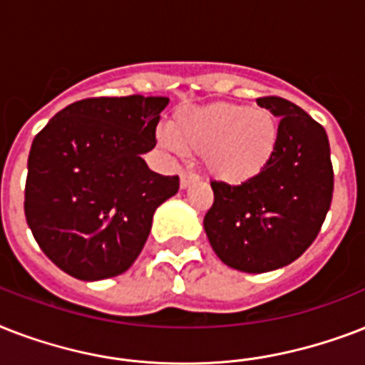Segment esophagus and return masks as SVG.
<instances>
[{
	"instance_id": "1",
	"label": "esophagus",
	"mask_w": 365,
	"mask_h": 365,
	"mask_svg": "<svg viewBox=\"0 0 365 365\" xmlns=\"http://www.w3.org/2000/svg\"><path fill=\"white\" fill-rule=\"evenodd\" d=\"M197 182H199V176L193 174V172H187V170L180 172V187L182 189H187L189 185H193V183Z\"/></svg>"
}]
</instances>
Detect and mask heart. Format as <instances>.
<instances>
[{"label":"heart","mask_w":365,"mask_h":365,"mask_svg":"<svg viewBox=\"0 0 365 365\" xmlns=\"http://www.w3.org/2000/svg\"><path fill=\"white\" fill-rule=\"evenodd\" d=\"M168 148L202 155L214 180L240 185L271 165L278 149V121L265 108L214 102L183 108L163 134Z\"/></svg>","instance_id":"obj_1"}]
</instances>
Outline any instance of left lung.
Here are the masks:
<instances>
[{
    "label": "left lung",
    "mask_w": 365,
    "mask_h": 365,
    "mask_svg": "<svg viewBox=\"0 0 365 365\" xmlns=\"http://www.w3.org/2000/svg\"><path fill=\"white\" fill-rule=\"evenodd\" d=\"M278 123V149L259 176L240 185L212 182L205 216L212 250L242 272L289 265L320 233L334 195L328 134L307 111L278 96L257 98Z\"/></svg>",
    "instance_id": "obj_1"
}]
</instances>
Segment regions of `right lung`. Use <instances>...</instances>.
Wrapping results in <instances>:
<instances>
[{
	"mask_svg": "<svg viewBox=\"0 0 365 365\" xmlns=\"http://www.w3.org/2000/svg\"><path fill=\"white\" fill-rule=\"evenodd\" d=\"M165 96L73 102L31 142L24 214L43 254L79 280H104L136 261L155 210L180 189L149 170Z\"/></svg>",
	"mask_w": 365,
	"mask_h": 365,
	"instance_id": "add662e5",
	"label": "right lung"
}]
</instances>
